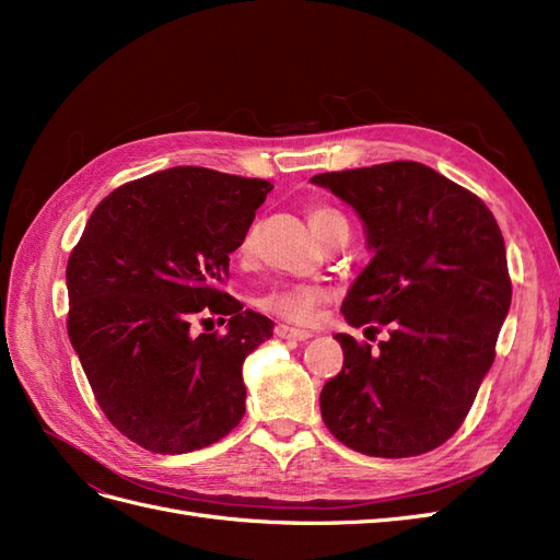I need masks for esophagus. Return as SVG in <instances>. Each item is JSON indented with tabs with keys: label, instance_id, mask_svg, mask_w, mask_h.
<instances>
[{
	"label": "esophagus",
	"instance_id": "esophagus-1",
	"mask_svg": "<svg viewBox=\"0 0 560 560\" xmlns=\"http://www.w3.org/2000/svg\"><path fill=\"white\" fill-rule=\"evenodd\" d=\"M276 334L280 338H290V341H306V338H311L313 334L306 331V329H296V327H290V325H278L276 327Z\"/></svg>",
	"mask_w": 560,
	"mask_h": 560
}]
</instances>
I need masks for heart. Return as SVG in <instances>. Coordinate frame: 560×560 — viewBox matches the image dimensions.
Wrapping results in <instances>:
<instances>
[{"mask_svg":"<svg viewBox=\"0 0 560 560\" xmlns=\"http://www.w3.org/2000/svg\"><path fill=\"white\" fill-rule=\"evenodd\" d=\"M308 222L317 233V238L325 245L336 238V235H348L350 231L346 214L331 206H325V202H313L308 208ZM254 245H257V226H249L243 233L238 247H235L238 259L247 261L252 257ZM327 299L329 290L317 282H278L257 296V306L280 319L308 325V322L315 319L322 303H327Z\"/></svg>","mask_w":560,"mask_h":560,"instance_id":"b5f03b06","label":"heart"}]
</instances>
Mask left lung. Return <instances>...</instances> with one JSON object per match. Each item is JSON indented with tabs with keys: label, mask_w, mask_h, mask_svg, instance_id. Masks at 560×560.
Listing matches in <instances>:
<instances>
[{
	"label": "left lung",
	"mask_w": 560,
	"mask_h": 560,
	"mask_svg": "<svg viewBox=\"0 0 560 560\" xmlns=\"http://www.w3.org/2000/svg\"><path fill=\"white\" fill-rule=\"evenodd\" d=\"M362 217L374 259L341 313L352 327H387L371 352L348 334L341 374L319 395L322 420L352 451L411 457L455 434L495 360L512 280L486 202L416 161L311 179Z\"/></svg>",
	"instance_id": "8db88e82"
}]
</instances>
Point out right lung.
<instances>
[{"mask_svg": "<svg viewBox=\"0 0 560 560\" xmlns=\"http://www.w3.org/2000/svg\"><path fill=\"white\" fill-rule=\"evenodd\" d=\"M270 189L196 165L132 179L100 200L70 254L67 334L100 409L151 453L206 448L245 416L243 362L273 322L222 287ZM200 314L228 331L194 335Z\"/></svg>", "mask_w": 560, "mask_h": 560, "instance_id": "obj_1", "label": "right lung"}]
</instances>
